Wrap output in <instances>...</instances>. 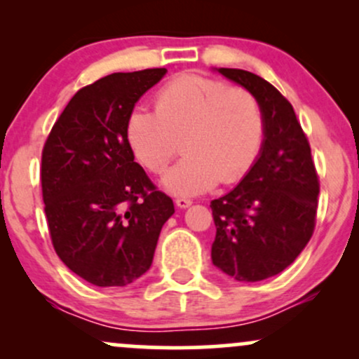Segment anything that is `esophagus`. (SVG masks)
<instances>
[{
  "instance_id": "esophagus-1",
  "label": "esophagus",
  "mask_w": 359,
  "mask_h": 359,
  "mask_svg": "<svg viewBox=\"0 0 359 359\" xmlns=\"http://www.w3.org/2000/svg\"><path fill=\"white\" fill-rule=\"evenodd\" d=\"M192 204V201L191 199H185V197H177L175 199V205L177 208H180V209H185V208H189V205Z\"/></svg>"
}]
</instances>
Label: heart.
Returning <instances> with one entry per match:
<instances>
[{
    "mask_svg": "<svg viewBox=\"0 0 359 359\" xmlns=\"http://www.w3.org/2000/svg\"><path fill=\"white\" fill-rule=\"evenodd\" d=\"M155 109L131 111L126 135L135 155L154 174L174 160L182 140L185 156L162 179L172 194L197 196L217 180L233 184L257 162L265 118L246 88L180 74L156 93Z\"/></svg>",
    "mask_w": 359,
    "mask_h": 359,
    "instance_id": "obj_1",
    "label": "heart"
}]
</instances>
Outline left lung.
<instances>
[{
  "instance_id": "left-lung-1",
  "label": "left lung",
  "mask_w": 359,
  "mask_h": 359,
  "mask_svg": "<svg viewBox=\"0 0 359 359\" xmlns=\"http://www.w3.org/2000/svg\"><path fill=\"white\" fill-rule=\"evenodd\" d=\"M219 72L257 96L265 118L262 154L231 192L211 201L216 238L212 263L238 282L280 273L314 234L319 175L292 104L257 74Z\"/></svg>"
}]
</instances>
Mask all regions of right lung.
<instances>
[{
	"label": "right lung",
	"mask_w": 359,
	"mask_h": 359,
	"mask_svg": "<svg viewBox=\"0 0 359 359\" xmlns=\"http://www.w3.org/2000/svg\"><path fill=\"white\" fill-rule=\"evenodd\" d=\"M165 72H116L79 89L43 145L40 180L53 250L93 285L125 287L142 277L175 212L135 162L126 135L137 101Z\"/></svg>",
	"instance_id": "add662e5"
}]
</instances>
